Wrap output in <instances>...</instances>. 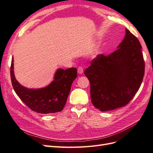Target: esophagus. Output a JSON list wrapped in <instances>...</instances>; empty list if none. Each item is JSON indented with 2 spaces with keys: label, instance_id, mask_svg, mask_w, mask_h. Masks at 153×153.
Segmentation results:
<instances>
[{
  "label": "esophagus",
  "instance_id": "obj_1",
  "mask_svg": "<svg viewBox=\"0 0 153 153\" xmlns=\"http://www.w3.org/2000/svg\"><path fill=\"white\" fill-rule=\"evenodd\" d=\"M77 72H78V74H82V73H83V68H82V67H78L77 68Z\"/></svg>",
  "mask_w": 153,
  "mask_h": 153
}]
</instances>
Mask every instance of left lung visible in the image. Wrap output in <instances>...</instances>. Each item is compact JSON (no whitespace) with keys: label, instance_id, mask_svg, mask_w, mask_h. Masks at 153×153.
I'll list each match as a JSON object with an SVG mask.
<instances>
[{"label":"left lung","instance_id":"1","mask_svg":"<svg viewBox=\"0 0 153 153\" xmlns=\"http://www.w3.org/2000/svg\"><path fill=\"white\" fill-rule=\"evenodd\" d=\"M142 46L126 29V36L112 53L97 55L85 71L90 82L91 100L100 111L124 106L140 87L145 72Z\"/></svg>","mask_w":153,"mask_h":153}]
</instances>
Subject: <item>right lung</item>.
Wrapping results in <instances>:
<instances>
[{
    "instance_id": "add662e5",
    "label": "right lung",
    "mask_w": 153,
    "mask_h": 153,
    "mask_svg": "<svg viewBox=\"0 0 153 153\" xmlns=\"http://www.w3.org/2000/svg\"><path fill=\"white\" fill-rule=\"evenodd\" d=\"M77 68H59L54 79L45 88L29 89L22 86L15 79L13 71V58L10 69L11 83L19 98L30 110L37 113L48 114L59 112L65 106L71 86L77 77Z\"/></svg>"
}]
</instances>
